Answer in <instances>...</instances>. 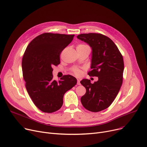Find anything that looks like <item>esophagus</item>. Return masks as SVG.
<instances>
[{"label":"esophagus","mask_w":147,"mask_h":147,"mask_svg":"<svg viewBox=\"0 0 147 147\" xmlns=\"http://www.w3.org/2000/svg\"><path fill=\"white\" fill-rule=\"evenodd\" d=\"M81 84H80V80H79V79H77V85H80Z\"/></svg>","instance_id":"esophagus-1"}]
</instances>
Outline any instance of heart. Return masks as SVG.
Returning a JSON list of instances; mask_svg holds the SVG:
<instances>
[{
	"instance_id": "1",
	"label": "heart",
	"mask_w": 147,
	"mask_h": 147,
	"mask_svg": "<svg viewBox=\"0 0 147 147\" xmlns=\"http://www.w3.org/2000/svg\"><path fill=\"white\" fill-rule=\"evenodd\" d=\"M72 71L76 76H79L81 74V70L78 68H76V67L73 68L72 69Z\"/></svg>"
}]
</instances>
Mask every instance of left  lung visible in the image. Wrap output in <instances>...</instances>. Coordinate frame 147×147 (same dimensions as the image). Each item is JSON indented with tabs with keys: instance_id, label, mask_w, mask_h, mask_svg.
Listing matches in <instances>:
<instances>
[{
	"instance_id": "1",
	"label": "left lung",
	"mask_w": 147,
	"mask_h": 147,
	"mask_svg": "<svg viewBox=\"0 0 147 147\" xmlns=\"http://www.w3.org/2000/svg\"><path fill=\"white\" fill-rule=\"evenodd\" d=\"M77 37L92 48V70L88 74L98 77L93 84L88 79L80 82L86 89L81 102L87 110L100 112L112 103L119 92L124 70L123 57L113 41L104 35L82 34Z\"/></svg>"
}]
</instances>
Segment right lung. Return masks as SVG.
<instances>
[{"label":"right lung","mask_w":147,"mask_h":147,"mask_svg":"<svg viewBox=\"0 0 147 147\" xmlns=\"http://www.w3.org/2000/svg\"><path fill=\"white\" fill-rule=\"evenodd\" d=\"M74 35L44 33L29 44L24 53L22 68L26 90L38 108L45 113L59 110L67 91L77 83L71 75L53 79V67L60 63V56Z\"/></svg>","instance_id":"add662e5"}]
</instances>
